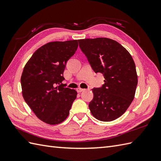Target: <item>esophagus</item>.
<instances>
[{
	"label": "esophagus",
	"instance_id": "esophagus-1",
	"mask_svg": "<svg viewBox=\"0 0 161 161\" xmlns=\"http://www.w3.org/2000/svg\"><path fill=\"white\" fill-rule=\"evenodd\" d=\"M84 91V88H77V91L78 92V93H81V92H82Z\"/></svg>",
	"mask_w": 161,
	"mask_h": 161
}]
</instances>
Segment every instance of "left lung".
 Segmentation results:
<instances>
[{
    "instance_id": "obj_1",
    "label": "left lung",
    "mask_w": 161,
    "mask_h": 161,
    "mask_svg": "<svg viewBox=\"0 0 161 161\" xmlns=\"http://www.w3.org/2000/svg\"><path fill=\"white\" fill-rule=\"evenodd\" d=\"M79 46L95 73L103 74L104 84L92 89L88 107L100 121L114 120L132 102L138 84L136 65L121 44L107 38L78 40Z\"/></svg>"
}]
</instances>
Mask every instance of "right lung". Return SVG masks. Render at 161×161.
Masks as SVG:
<instances>
[{
  "label": "right lung",
  "instance_id": "1",
  "mask_svg": "<svg viewBox=\"0 0 161 161\" xmlns=\"http://www.w3.org/2000/svg\"><path fill=\"white\" fill-rule=\"evenodd\" d=\"M77 47V40L48 43L34 53L23 68V97L37 118L47 124L64 121L77 97V91L62 81L67 61Z\"/></svg>",
  "mask_w": 161,
  "mask_h": 161
}]
</instances>
